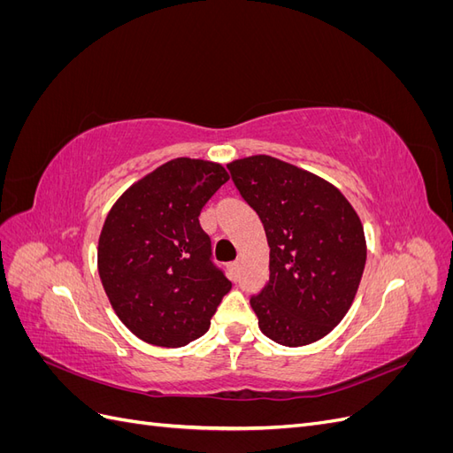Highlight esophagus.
I'll use <instances>...</instances> for the list:
<instances>
[{
  "instance_id": "esophagus-1",
  "label": "esophagus",
  "mask_w": 453,
  "mask_h": 453,
  "mask_svg": "<svg viewBox=\"0 0 453 453\" xmlns=\"http://www.w3.org/2000/svg\"><path fill=\"white\" fill-rule=\"evenodd\" d=\"M228 272H230V278L232 280L238 278V272H240V263H238V260H234V263L228 265Z\"/></svg>"
}]
</instances>
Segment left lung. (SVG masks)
<instances>
[{
	"label": "left lung",
	"mask_w": 453,
	"mask_h": 453,
	"mask_svg": "<svg viewBox=\"0 0 453 453\" xmlns=\"http://www.w3.org/2000/svg\"><path fill=\"white\" fill-rule=\"evenodd\" d=\"M226 168L270 248V278L250 298L258 328L281 346L311 344L342 321L357 293L366 260L359 215L336 187L273 157Z\"/></svg>",
	"instance_id": "left-lung-1"
}]
</instances>
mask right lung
I'll use <instances>...</instances> for the list:
<instances>
[{
  "mask_svg": "<svg viewBox=\"0 0 453 453\" xmlns=\"http://www.w3.org/2000/svg\"><path fill=\"white\" fill-rule=\"evenodd\" d=\"M226 181L221 164L173 158L125 190L105 217L102 285L119 319L149 344L181 348L200 338L230 291L198 221Z\"/></svg>",
  "mask_w": 453,
  "mask_h": 453,
  "instance_id": "right-lung-1",
  "label": "right lung"
}]
</instances>
